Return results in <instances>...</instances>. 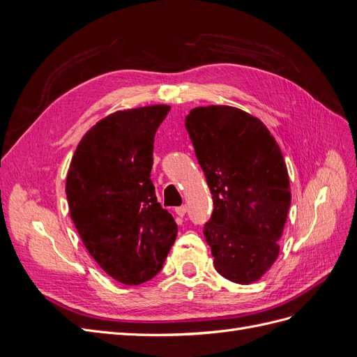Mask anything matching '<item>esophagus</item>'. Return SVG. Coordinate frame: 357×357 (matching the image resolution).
<instances>
[{
    "mask_svg": "<svg viewBox=\"0 0 357 357\" xmlns=\"http://www.w3.org/2000/svg\"><path fill=\"white\" fill-rule=\"evenodd\" d=\"M186 211H188V207H186V205H180V207H177V208H176V214L178 215V218H183V215L186 214Z\"/></svg>",
    "mask_w": 357,
    "mask_h": 357,
    "instance_id": "obj_1",
    "label": "esophagus"
}]
</instances>
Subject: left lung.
Segmentation results:
<instances>
[{
  "mask_svg": "<svg viewBox=\"0 0 357 357\" xmlns=\"http://www.w3.org/2000/svg\"><path fill=\"white\" fill-rule=\"evenodd\" d=\"M185 123L213 195L204 236L215 271L238 284L257 282L278 256L290 207L282 150L259 119L235 107H198Z\"/></svg>",
  "mask_w": 357,
  "mask_h": 357,
  "instance_id": "obj_1",
  "label": "left lung"
}]
</instances>
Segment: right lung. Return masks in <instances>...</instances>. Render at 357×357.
<instances>
[{
    "label": "right lung",
    "mask_w": 357,
    "mask_h": 357,
    "mask_svg": "<svg viewBox=\"0 0 357 357\" xmlns=\"http://www.w3.org/2000/svg\"><path fill=\"white\" fill-rule=\"evenodd\" d=\"M168 105L116 112L82 138L66 193L80 238L104 271L128 286L153 278L177 236L153 181V143Z\"/></svg>",
    "instance_id": "add662e5"
}]
</instances>
